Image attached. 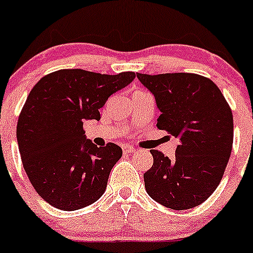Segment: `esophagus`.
Returning a JSON list of instances; mask_svg holds the SVG:
<instances>
[{
    "instance_id": "esophagus-1",
    "label": "esophagus",
    "mask_w": 253,
    "mask_h": 253,
    "mask_svg": "<svg viewBox=\"0 0 253 253\" xmlns=\"http://www.w3.org/2000/svg\"><path fill=\"white\" fill-rule=\"evenodd\" d=\"M136 151V148H134L132 146H123V152L124 154H130V153H134Z\"/></svg>"
}]
</instances>
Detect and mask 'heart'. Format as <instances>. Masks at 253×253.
<instances>
[{
	"label": "heart",
	"instance_id": "1",
	"mask_svg": "<svg viewBox=\"0 0 253 253\" xmlns=\"http://www.w3.org/2000/svg\"><path fill=\"white\" fill-rule=\"evenodd\" d=\"M135 93H142V91H141V90H136V91H135Z\"/></svg>",
	"mask_w": 253,
	"mask_h": 253
}]
</instances>
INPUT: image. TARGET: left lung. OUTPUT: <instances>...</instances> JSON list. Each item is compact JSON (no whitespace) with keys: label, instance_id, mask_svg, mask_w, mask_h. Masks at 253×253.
<instances>
[{"label":"left lung","instance_id":"8db88e82","mask_svg":"<svg viewBox=\"0 0 253 253\" xmlns=\"http://www.w3.org/2000/svg\"><path fill=\"white\" fill-rule=\"evenodd\" d=\"M156 97L157 126L180 138L175 159L152 149L148 195L172 210L205 202L221 182L233 147V113L218 86L195 73H136Z\"/></svg>","mask_w":253,"mask_h":253}]
</instances>
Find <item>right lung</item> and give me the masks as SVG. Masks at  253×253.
I'll return each instance as SVG.
<instances>
[{
    "label": "right lung",
    "mask_w": 253,
    "mask_h": 253,
    "mask_svg": "<svg viewBox=\"0 0 253 253\" xmlns=\"http://www.w3.org/2000/svg\"><path fill=\"white\" fill-rule=\"evenodd\" d=\"M134 78V72L66 69L42 77L30 91L18 119L19 152L35 191L51 206L75 211L105 193L123 152L112 142L95 146L84 135L83 122L100 121L108 97Z\"/></svg>",
    "instance_id": "add662e5"
}]
</instances>
